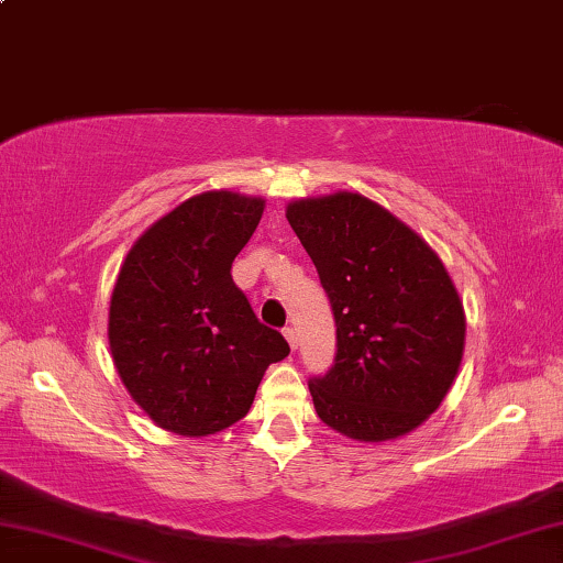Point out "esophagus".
Here are the masks:
<instances>
[{
    "instance_id": "obj_1",
    "label": "esophagus",
    "mask_w": 563,
    "mask_h": 563,
    "mask_svg": "<svg viewBox=\"0 0 563 563\" xmlns=\"http://www.w3.org/2000/svg\"><path fill=\"white\" fill-rule=\"evenodd\" d=\"M283 335H285V340H288V345H290L292 350H298V342H300V340H298V332H295L292 328H285Z\"/></svg>"
}]
</instances>
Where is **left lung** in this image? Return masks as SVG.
Masks as SVG:
<instances>
[{"instance_id":"1","label":"left lung","mask_w":563,"mask_h":563,"mask_svg":"<svg viewBox=\"0 0 563 563\" xmlns=\"http://www.w3.org/2000/svg\"><path fill=\"white\" fill-rule=\"evenodd\" d=\"M285 218L338 325L335 365L310 383L318 417L357 442L415 432L442 405L464 355V305L440 255L350 190L295 198Z\"/></svg>"}]
</instances>
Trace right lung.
Returning <instances> with one entry per match:
<instances>
[{
  "label": "right lung",
  "mask_w": 563,
  "mask_h": 563,
  "mask_svg": "<svg viewBox=\"0 0 563 563\" xmlns=\"http://www.w3.org/2000/svg\"><path fill=\"white\" fill-rule=\"evenodd\" d=\"M265 198L206 190L151 223L113 283L109 347L123 387L161 430L208 437L243 419L288 342L263 325L231 265Z\"/></svg>",
  "instance_id": "add662e5"
}]
</instances>
